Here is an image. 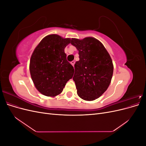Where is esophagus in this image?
I'll use <instances>...</instances> for the list:
<instances>
[{"instance_id": "1", "label": "esophagus", "mask_w": 146, "mask_h": 146, "mask_svg": "<svg viewBox=\"0 0 146 146\" xmlns=\"http://www.w3.org/2000/svg\"><path fill=\"white\" fill-rule=\"evenodd\" d=\"M70 64H71L73 66H74V64H75V61H72L71 62H70Z\"/></svg>"}]
</instances>
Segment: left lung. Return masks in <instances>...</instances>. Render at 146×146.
<instances>
[{
	"label": "left lung",
	"instance_id": "8db88e82",
	"mask_svg": "<svg viewBox=\"0 0 146 146\" xmlns=\"http://www.w3.org/2000/svg\"><path fill=\"white\" fill-rule=\"evenodd\" d=\"M70 43L77 48L80 58L74 65L73 77L77 94L85 100H94L104 93L111 82L112 60L102 44L94 38H72Z\"/></svg>",
	"mask_w": 146,
	"mask_h": 146
}]
</instances>
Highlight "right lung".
<instances>
[{
    "label": "right lung",
    "instance_id": "right-lung-1",
    "mask_svg": "<svg viewBox=\"0 0 146 146\" xmlns=\"http://www.w3.org/2000/svg\"><path fill=\"white\" fill-rule=\"evenodd\" d=\"M70 41L57 35H48L33 52L30 61V75L35 87L43 95H58L73 77L74 67L67 61L64 53Z\"/></svg>",
    "mask_w": 146,
    "mask_h": 146
}]
</instances>
